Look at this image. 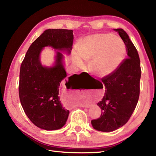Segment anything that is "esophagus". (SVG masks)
Masks as SVG:
<instances>
[{
    "label": "esophagus",
    "instance_id": "1",
    "mask_svg": "<svg viewBox=\"0 0 156 156\" xmlns=\"http://www.w3.org/2000/svg\"><path fill=\"white\" fill-rule=\"evenodd\" d=\"M82 107H89V106H84V105H82Z\"/></svg>",
    "mask_w": 156,
    "mask_h": 156
}]
</instances>
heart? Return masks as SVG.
I'll return each instance as SVG.
<instances>
[{
	"label": "heart",
	"instance_id": "heart-1",
	"mask_svg": "<svg viewBox=\"0 0 156 156\" xmlns=\"http://www.w3.org/2000/svg\"><path fill=\"white\" fill-rule=\"evenodd\" d=\"M77 51L78 53L73 55L75 64L82 66L84 64L83 59L92 58L90 68L100 76H105L119 67L125 56L126 46L117 36L96 34L87 37L78 46Z\"/></svg>",
	"mask_w": 156,
	"mask_h": 156
}]
</instances>
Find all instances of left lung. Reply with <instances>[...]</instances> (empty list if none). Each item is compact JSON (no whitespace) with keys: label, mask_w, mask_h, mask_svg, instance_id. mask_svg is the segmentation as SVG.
I'll return each mask as SVG.
<instances>
[{"label":"left lung","mask_w":156,"mask_h":156,"mask_svg":"<svg viewBox=\"0 0 156 156\" xmlns=\"http://www.w3.org/2000/svg\"><path fill=\"white\" fill-rule=\"evenodd\" d=\"M119 32L126 45L127 57L122 60L114 72L103 77L105 92L98 103L101 115L91 124L95 129L110 132L126 124L137 104L140 94L141 69L138 52L129 36L122 29Z\"/></svg>","instance_id":"8db88e82"}]
</instances>
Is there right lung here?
<instances>
[{
	"instance_id": "obj_1",
	"label": "right lung",
	"mask_w": 156,
	"mask_h": 156,
	"mask_svg": "<svg viewBox=\"0 0 156 156\" xmlns=\"http://www.w3.org/2000/svg\"><path fill=\"white\" fill-rule=\"evenodd\" d=\"M73 41L72 30H46L31 44L21 63L19 84L20 101L28 118L41 129H60L66 122L69 111L62 105L59 96L60 84L67 76L62 64L63 55L56 52L55 66L48 68L41 65L40 53L44 47L51 46L69 54ZM69 77L66 83L67 88V84L78 81Z\"/></svg>"
}]
</instances>
